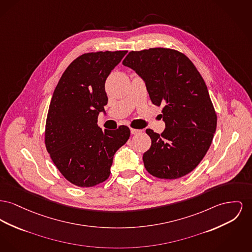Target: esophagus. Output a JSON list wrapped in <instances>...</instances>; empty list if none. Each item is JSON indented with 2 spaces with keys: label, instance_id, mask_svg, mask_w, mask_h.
Wrapping results in <instances>:
<instances>
[{
  "label": "esophagus",
  "instance_id": "34e87169",
  "mask_svg": "<svg viewBox=\"0 0 252 252\" xmlns=\"http://www.w3.org/2000/svg\"><path fill=\"white\" fill-rule=\"evenodd\" d=\"M130 132L131 134H138L141 132L140 129H135V128H130Z\"/></svg>",
  "mask_w": 252,
  "mask_h": 252
}]
</instances>
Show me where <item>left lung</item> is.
Segmentation results:
<instances>
[{
    "label": "left lung",
    "instance_id": "obj_1",
    "mask_svg": "<svg viewBox=\"0 0 252 252\" xmlns=\"http://www.w3.org/2000/svg\"><path fill=\"white\" fill-rule=\"evenodd\" d=\"M123 64L145 81L152 104L163 105V133L146 130L151 139L143 155L146 169L159 179L189 174L207 154L217 126L204 79L190 60L171 48L130 51Z\"/></svg>",
    "mask_w": 252,
    "mask_h": 252
}]
</instances>
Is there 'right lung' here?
<instances>
[{
  "mask_svg": "<svg viewBox=\"0 0 252 252\" xmlns=\"http://www.w3.org/2000/svg\"><path fill=\"white\" fill-rule=\"evenodd\" d=\"M126 52L79 56L53 92L45 123V148L62 175L77 187H93L109 177L115 152L129 139L126 126L103 130L97 125L107 104L105 80Z\"/></svg>",
  "mask_w": 252,
  "mask_h": 252,
  "instance_id": "add662e5",
  "label": "right lung"
}]
</instances>
